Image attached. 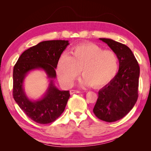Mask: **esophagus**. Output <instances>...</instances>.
<instances>
[{
  "label": "esophagus",
  "instance_id": "obj_1",
  "mask_svg": "<svg viewBox=\"0 0 151 151\" xmlns=\"http://www.w3.org/2000/svg\"><path fill=\"white\" fill-rule=\"evenodd\" d=\"M75 93H79V91H76V90H70V94H75Z\"/></svg>",
  "mask_w": 151,
  "mask_h": 151
}]
</instances>
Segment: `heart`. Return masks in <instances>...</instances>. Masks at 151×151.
<instances>
[{"mask_svg":"<svg viewBox=\"0 0 151 151\" xmlns=\"http://www.w3.org/2000/svg\"><path fill=\"white\" fill-rule=\"evenodd\" d=\"M73 56L64 53L57 64L58 81L65 87L72 86L82 70L81 85L101 88L109 84L116 75L119 59L115 52L104 50L94 43L86 42L76 46Z\"/></svg>","mask_w":151,"mask_h":151,"instance_id":"1","label":"heart"}]
</instances>
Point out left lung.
<instances>
[{"instance_id":"left-lung-1","label":"left lung","mask_w":151,"mask_h":151,"mask_svg":"<svg viewBox=\"0 0 151 151\" xmlns=\"http://www.w3.org/2000/svg\"><path fill=\"white\" fill-rule=\"evenodd\" d=\"M99 39L115 52L119 61V68L113 80L99 91L93 112L102 121L115 122L126 116L136 103L140 67L127 46L110 39Z\"/></svg>"}]
</instances>
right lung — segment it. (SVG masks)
Returning <instances> with one entry per match:
<instances>
[{
    "label": "right lung",
    "instance_id": "right-lung-1",
    "mask_svg": "<svg viewBox=\"0 0 151 151\" xmlns=\"http://www.w3.org/2000/svg\"><path fill=\"white\" fill-rule=\"evenodd\" d=\"M69 45L68 40H46L29 48L20 56L13 69V98L20 109L32 121L48 124L58 118L65 111L70 96L68 91H60L55 85V68L62 52ZM41 69L47 74L50 83L41 99L30 100L23 88L27 74Z\"/></svg>",
    "mask_w": 151,
    "mask_h": 151
}]
</instances>
